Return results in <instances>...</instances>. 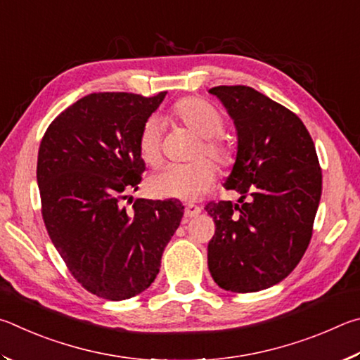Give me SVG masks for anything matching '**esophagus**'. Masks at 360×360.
<instances>
[{"instance_id": "esophagus-1", "label": "esophagus", "mask_w": 360, "mask_h": 360, "mask_svg": "<svg viewBox=\"0 0 360 360\" xmlns=\"http://www.w3.org/2000/svg\"><path fill=\"white\" fill-rule=\"evenodd\" d=\"M200 212H202V209H200V207H198V205H193V204H188L186 207H185V218H196L198 215H200Z\"/></svg>"}]
</instances>
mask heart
<instances>
[{"label":"heart","instance_id":"heart-1","mask_svg":"<svg viewBox=\"0 0 360 360\" xmlns=\"http://www.w3.org/2000/svg\"><path fill=\"white\" fill-rule=\"evenodd\" d=\"M172 115L186 128L200 137V145L194 156H209L219 166L232 160V151L219 134L223 132V117L210 103L200 98H186L174 105ZM139 153L142 160L155 166L161 160V122L150 118L142 126L139 136ZM215 181V167L207 160L191 164H167L148 179L151 196L162 199L191 200L212 188Z\"/></svg>","mask_w":360,"mask_h":360}]
</instances>
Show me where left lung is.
Here are the masks:
<instances>
[{"label":"left lung","instance_id":"8db88e82","mask_svg":"<svg viewBox=\"0 0 360 360\" xmlns=\"http://www.w3.org/2000/svg\"><path fill=\"white\" fill-rule=\"evenodd\" d=\"M209 93L236 126V158L223 185L240 194L238 204L205 207L217 224L209 270L226 291L257 292L285 280L310 243L323 190L316 148L295 113L255 88Z\"/></svg>","mask_w":360,"mask_h":360}]
</instances>
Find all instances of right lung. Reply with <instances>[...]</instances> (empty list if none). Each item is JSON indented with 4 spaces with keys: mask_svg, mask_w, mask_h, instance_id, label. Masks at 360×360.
<instances>
[{
    "mask_svg": "<svg viewBox=\"0 0 360 360\" xmlns=\"http://www.w3.org/2000/svg\"><path fill=\"white\" fill-rule=\"evenodd\" d=\"M91 93L63 110L37 153V186L50 240L86 291L124 300L155 281L184 217L180 200L136 199L145 162L142 126L166 98Z\"/></svg>",
    "mask_w": 360,
    "mask_h": 360,
    "instance_id": "right-lung-1",
    "label": "right lung"
}]
</instances>
